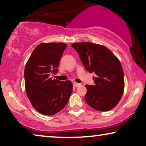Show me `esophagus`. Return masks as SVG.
<instances>
[{"instance_id":"obj_1","label":"esophagus","mask_w":146,"mask_h":146,"mask_svg":"<svg viewBox=\"0 0 146 146\" xmlns=\"http://www.w3.org/2000/svg\"><path fill=\"white\" fill-rule=\"evenodd\" d=\"M73 85H74V86H75V87H78V86H81V84H78L77 82H74Z\"/></svg>"}]
</instances>
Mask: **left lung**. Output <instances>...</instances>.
<instances>
[{"instance_id":"8db88e82","label":"left lung","mask_w":146,"mask_h":146,"mask_svg":"<svg viewBox=\"0 0 146 146\" xmlns=\"http://www.w3.org/2000/svg\"><path fill=\"white\" fill-rule=\"evenodd\" d=\"M85 68L95 73L94 85L85 86L87 92L85 100L98 111L113 109L120 100L124 90V77L118 58L104 46L92 42H78L72 44Z\"/></svg>"}]
</instances>
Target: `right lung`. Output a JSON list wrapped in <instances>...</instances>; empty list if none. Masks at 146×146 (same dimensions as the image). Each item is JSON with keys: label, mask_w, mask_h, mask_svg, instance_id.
<instances>
[{"label": "right lung", "mask_w": 146, "mask_h": 146, "mask_svg": "<svg viewBox=\"0 0 146 146\" xmlns=\"http://www.w3.org/2000/svg\"><path fill=\"white\" fill-rule=\"evenodd\" d=\"M66 46L61 42L40 44L26 64L24 76L27 95L34 108L44 115L59 112L72 92L70 81L50 77L58 71V66Z\"/></svg>", "instance_id": "add662e5"}]
</instances>
